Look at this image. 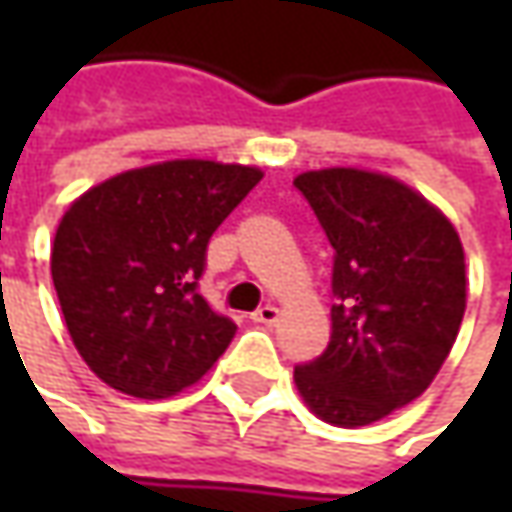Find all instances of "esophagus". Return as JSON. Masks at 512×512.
Returning <instances> with one entry per match:
<instances>
[{
    "mask_svg": "<svg viewBox=\"0 0 512 512\" xmlns=\"http://www.w3.org/2000/svg\"><path fill=\"white\" fill-rule=\"evenodd\" d=\"M253 322H256V325H276V322H279V307L262 305L253 313Z\"/></svg>",
    "mask_w": 512,
    "mask_h": 512,
    "instance_id": "obj_1",
    "label": "esophagus"
}]
</instances>
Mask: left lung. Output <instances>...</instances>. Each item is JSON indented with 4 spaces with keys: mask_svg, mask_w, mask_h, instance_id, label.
I'll return each instance as SVG.
<instances>
[{
    "mask_svg": "<svg viewBox=\"0 0 512 512\" xmlns=\"http://www.w3.org/2000/svg\"><path fill=\"white\" fill-rule=\"evenodd\" d=\"M293 185L336 250L330 344L293 370L296 390L322 422L364 427L442 370L467 307L462 239L419 190L379 170H305Z\"/></svg>",
    "mask_w": 512,
    "mask_h": 512,
    "instance_id": "8db88e82",
    "label": "left lung"
}]
</instances>
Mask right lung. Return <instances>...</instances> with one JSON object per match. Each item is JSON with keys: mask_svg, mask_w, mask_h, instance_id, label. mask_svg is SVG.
Returning a JSON list of instances; mask_svg holds the SVG:
<instances>
[{"mask_svg": "<svg viewBox=\"0 0 512 512\" xmlns=\"http://www.w3.org/2000/svg\"><path fill=\"white\" fill-rule=\"evenodd\" d=\"M262 170L168 159L116 173L73 199L50 276L73 347L102 382L136 399L196 384L236 336L196 290L213 230Z\"/></svg>", "mask_w": 512, "mask_h": 512, "instance_id": "right-lung-1", "label": "right lung"}]
</instances>
